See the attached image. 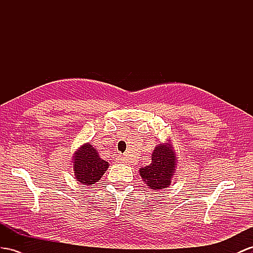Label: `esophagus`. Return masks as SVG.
<instances>
[{
  "label": "esophagus",
  "mask_w": 253,
  "mask_h": 253,
  "mask_svg": "<svg viewBox=\"0 0 253 253\" xmlns=\"http://www.w3.org/2000/svg\"><path fill=\"white\" fill-rule=\"evenodd\" d=\"M120 161H121V163H126V161H127V157H126V156H121V157H120Z\"/></svg>",
  "instance_id": "esophagus-1"
}]
</instances>
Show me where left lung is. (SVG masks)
Instances as JSON below:
<instances>
[{
  "mask_svg": "<svg viewBox=\"0 0 253 253\" xmlns=\"http://www.w3.org/2000/svg\"><path fill=\"white\" fill-rule=\"evenodd\" d=\"M177 157L171 140L155 146L152 154V163L140 168V176L148 188L153 190L165 189L171 185L175 173Z\"/></svg>",
  "mask_w": 253,
  "mask_h": 253,
  "instance_id": "obj_1",
  "label": "left lung"
}]
</instances>
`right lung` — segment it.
I'll list each match as a JSON object with an SVG mask.
<instances>
[{
	"mask_svg": "<svg viewBox=\"0 0 253 253\" xmlns=\"http://www.w3.org/2000/svg\"><path fill=\"white\" fill-rule=\"evenodd\" d=\"M75 178L82 185L92 186L100 180L109 163L100 158L96 148L87 142L76 151L73 158Z\"/></svg>",
	"mask_w": 253,
	"mask_h": 253,
	"instance_id": "1",
	"label": "right lung"
}]
</instances>
